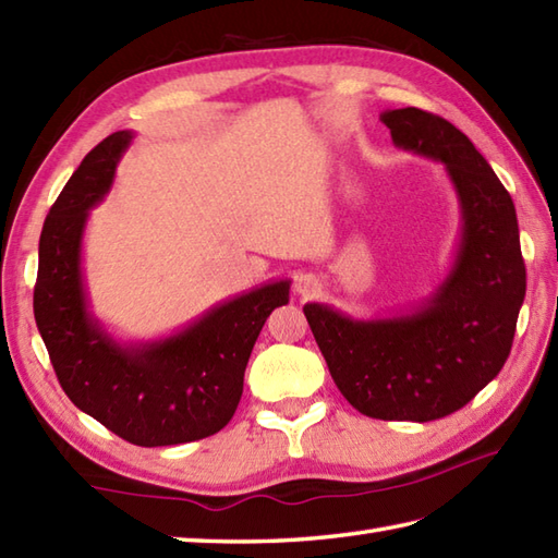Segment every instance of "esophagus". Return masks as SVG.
Listing matches in <instances>:
<instances>
[{
	"label": "esophagus",
	"mask_w": 558,
	"mask_h": 558,
	"mask_svg": "<svg viewBox=\"0 0 558 558\" xmlns=\"http://www.w3.org/2000/svg\"><path fill=\"white\" fill-rule=\"evenodd\" d=\"M294 288H298L302 298H312V294H316V290H318V280L314 276H300L298 286Z\"/></svg>",
	"instance_id": "esophagus-1"
}]
</instances>
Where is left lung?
Instances as JSON below:
<instances>
[{
    "instance_id": "1",
    "label": "left lung",
    "mask_w": 558,
    "mask_h": 558,
    "mask_svg": "<svg viewBox=\"0 0 558 558\" xmlns=\"http://www.w3.org/2000/svg\"><path fill=\"white\" fill-rule=\"evenodd\" d=\"M396 148L444 165L460 208L453 264L408 312L354 318L306 302L340 393L366 417L432 422L460 410L501 372L525 300L518 218L489 162L444 117L417 108L381 112Z\"/></svg>"
}]
</instances>
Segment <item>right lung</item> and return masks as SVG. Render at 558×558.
Returning a JSON list of instances; mask_svg holds the SVG:
<instances>
[{"instance_id": "add662e5", "label": "right lung", "mask_w": 558, "mask_h": 558, "mask_svg": "<svg viewBox=\"0 0 558 558\" xmlns=\"http://www.w3.org/2000/svg\"><path fill=\"white\" fill-rule=\"evenodd\" d=\"M134 136L124 129L100 141L54 201L40 234L33 312L59 384L78 410L129 444L177 446L232 420L254 342L270 312L290 302L292 280L234 294L170 336L114 338L90 310L83 234Z\"/></svg>"}]
</instances>
